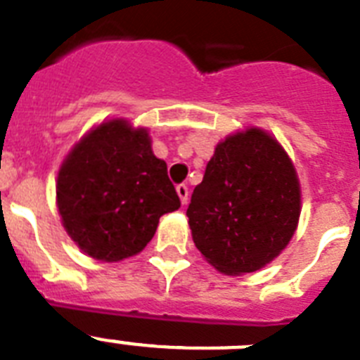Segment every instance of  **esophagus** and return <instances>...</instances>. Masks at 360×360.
Here are the masks:
<instances>
[{
    "label": "esophagus",
    "mask_w": 360,
    "mask_h": 360,
    "mask_svg": "<svg viewBox=\"0 0 360 360\" xmlns=\"http://www.w3.org/2000/svg\"><path fill=\"white\" fill-rule=\"evenodd\" d=\"M176 194L180 196V202H182V205H186L187 198H189V189H187L186 184H180V186H176Z\"/></svg>",
    "instance_id": "1"
}]
</instances>
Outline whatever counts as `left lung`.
<instances>
[{
    "instance_id": "left-lung-1",
    "label": "left lung",
    "mask_w": 360,
    "mask_h": 360,
    "mask_svg": "<svg viewBox=\"0 0 360 360\" xmlns=\"http://www.w3.org/2000/svg\"><path fill=\"white\" fill-rule=\"evenodd\" d=\"M300 212L295 164L271 134L250 127L217 144L187 217L207 262L225 275H245L282 253Z\"/></svg>"
}]
</instances>
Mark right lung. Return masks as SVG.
<instances>
[{"mask_svg":"<svg viewBox=\"0 0 360 360\" xmlns=\"http://www.w3.org/2000/svg\"><path fill=\"white\" fill-rule=\"evenodd\" d=\"M62 225L78 248L103 262L143 252L160 216L180 198L148 128L110 120L92 128L64 158L57 176Z\"/></svg>","mask_w":360,"mask_h":360,"instance_id":"1","label":"right lung"}]
</instances>
